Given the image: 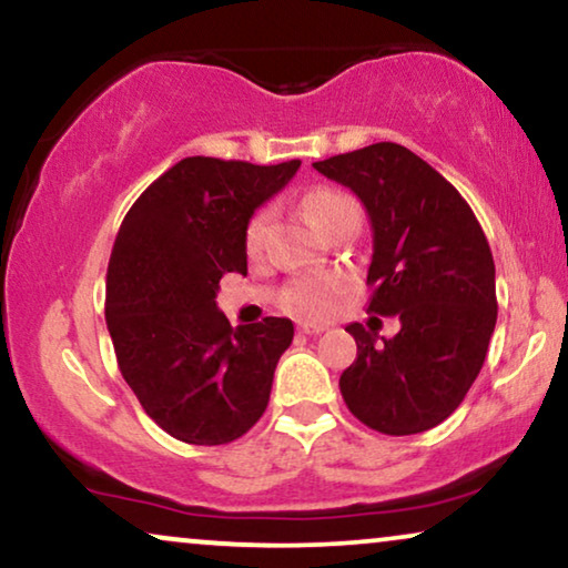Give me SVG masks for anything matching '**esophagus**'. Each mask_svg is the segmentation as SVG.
Here are the masks:
<instances>
[{"instance_id": "1", "label": "esophagus", "mask_w": 568, "mask_h": 568, "mask_svg": "<svg viewBox=\"0 0 568 568\" xmlns=\"http://www.w3.org/2000/svg\"><path fill=\"white\" fill-rule=\"evenodd\" d=\"M298 332H304V335H320V332H324V324L298 322Z\"/></svg>"}]
</instances>
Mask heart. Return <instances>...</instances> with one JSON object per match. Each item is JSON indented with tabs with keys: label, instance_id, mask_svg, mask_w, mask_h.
<instances>
[{
	"label": "heart",
	"instance_id": "obj_1",
	"mask_svg": "<svg viewBox=\"0 0 568 568\" xmlns=\"http://www.w3.org/2000/svg\"><path fill=\"white\" fill-rule=\"evenodd\" d=\"M306 210L308 215L314 217V223L320 229L327 231L329 225H335L339 217L345 215H361L358 202L353 200L351 194L339 192V189H316L306 196ZM270 231V210H260L252 221H248L246 229V248L248 254L262 252L264 239H267ZM345 288L343 275H308L298 277L285 288L283 304L291 308V312L304 314V316H324L335 304V298Z\"/></svg>",
	"mask_w": 568,
	"mask_h": 568
}]
</instances>
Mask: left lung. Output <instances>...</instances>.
I'll return each instance as SVG.
<instances>
[{"instance_id":"8db88e82","label":"left lung","mask_w":568,"mask_h":568,"mask_svg":"<svg viewBox=\"0 0 568 568\" xmlns=\"http://www.w3.org/2000/svg\"><path fill=\"white\" fill-rule=\"evenodd\" d=\"M351 189L374 231L368 312L395 337L347 324L358 355L339 376L355 418L410 436L449 418L478 379L496 327V267L478 217L442 173L397 142L314 163Z\"/></svg>"}]
</instances>
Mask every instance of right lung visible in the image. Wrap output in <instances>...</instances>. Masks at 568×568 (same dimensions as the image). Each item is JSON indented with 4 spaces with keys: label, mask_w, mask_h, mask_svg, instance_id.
<instances>
[{
    "label": "right lung",
    "mask_w": 568,
    "mask_h": 568,
    "mask_svg": "<svg viewBox=\"0 0 568 568\" xmlns=\"http://www.w3.org/2000/svg\"><path fill=\"white\" fill-rule=\"evenodd\" d=\"M298 165L184 158L138 196L116 233L105 324L119 372L179 442L229 444L270 403L293 322L267 316L233 329L215 296L225 272L246 275L248 221Z\"/></svg>",
    "instance_id": "obj_1"
}]
</instances>
